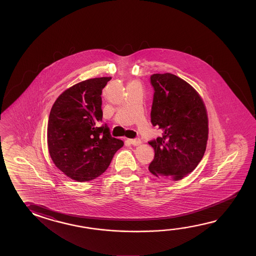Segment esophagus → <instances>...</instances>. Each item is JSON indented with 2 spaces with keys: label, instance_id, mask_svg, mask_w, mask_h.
I'll list each match as a JSON object with an SVG mask.
<instances>
[{
  "label": "esophagus",
  "instance_id": "1",
  "mask_svg": "<svg viewBox=\"0 0 256 256\" xmlns=\"http://www.w3.org/2000/svg\"><path fill=\"white\" fill-rule=\"evenodd\" d=\"M128 141L133 146H138L141 144V140L140 138H132V140H128Z\"/></svg>",
  "mask_w": 256,
  "mask_h": 256
}]
</instances>
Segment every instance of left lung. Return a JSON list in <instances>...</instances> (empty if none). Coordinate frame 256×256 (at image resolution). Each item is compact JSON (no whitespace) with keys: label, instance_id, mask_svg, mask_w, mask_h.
<instances>
[{"label":"left lung","instance_id":"1","mask_svg":"<svg viewBox=\"0 0 256 256\" xmlns=\"http://www.w3.org/2000/svg\"><path fill=\"white\" fill-rule=\"evenodd\" d=\"M152 125L163 131L148 141L155 156L148 170L156 177L182 180L198 166L206 150L208 116L192 86L172 74H154Z\"/></svg>","mask_w":256,"mask_h":256}]
</instances>
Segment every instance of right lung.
<instances>
[{"mask_svg": "<svg viewBox=\"0 0 256 256\" xmlns=\"http://www.w3.org/2000/svg\"><path fill=\"white\" fill-rule=\"evenodd\" d=\"M111 78L84 80L64 91L54 103L47 126V144L54 165L76 182L104 173L123 141L110 135L102 121V89Z\"/></svg>", "mask_w": 256, "mask_h": 256, "instance_id": "1", "label": "right lung"}]
</instances>
